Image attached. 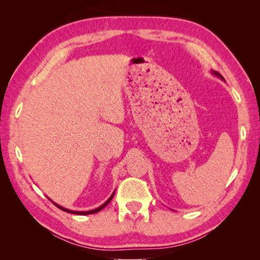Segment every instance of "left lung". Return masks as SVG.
<instances>
[{
    "label": "left lung",
    "instance_id": "left-lung-1",
    "mask_svg": "<svg viewBox=\"0 0 260 260\" xmlns=\"http://www.w3.org/2000/svg\"><path fill=\"white\" fill-rule=\"evenodd\" d=\"M210 73H211L213 76H215V77H218V78H220V79H221V80H223V81H225L224 80V78H223V77L221 76V75H220L219 73H217V71H214V70H211V71H210Z\"/></svg>",
    "mask_w": 260,
    "mask_h": 260
}]
</instances>
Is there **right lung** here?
<instances>
[{
    "label": "right lung",
    "instance_id": "add662e5",
    "mask_svg": "<svg viewBox=\"0 0 260 260\" xmlns=\"http://www.w3.org/2000/svg\"><path fill=\"white\" fill-rule=\"evenodd\" d=\"M114 194H115V191L112 193V196H110L107 200H106V202H104L101 207H98V208H96V209H93V210H89V211H74V210H69V209H67V208H63V207H61V206H59L58 203H56L54 201H52L50 198H48L49 200H50L54 206L56 207H58L59 209H61L62 211H66V212H68V213H74V214H81V215H86V214H92V213H97V212H99L101 211V210H103L105 207L107 206V204L112 201V199H113V197H114Z\"/></svg>",
    "mask_w": 260,
    "mask_h": 260
}]
</instances>
